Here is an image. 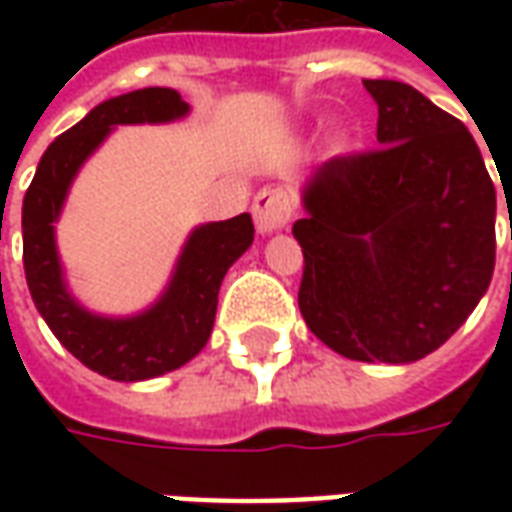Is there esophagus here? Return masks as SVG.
Here are the masks:
<instances>
[{
    "label": "esophagus",
    "mask_w": 512,
    "mask_h": 512,
    "mask_svg": "<svg viewBox=\"0 0 512 512\" xmlns=\"http://www.w3.org/2000/svg\"><path fill=\"white\" fill-rule=\"evenodd\" d=\"M293 211H296L293 197L282 186H263L252 202V213H255V224L260 233L282 230L293 219Z\"/></svg>",
    "instance_id": "34e87169"
}]
</instances>
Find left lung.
<instances>
[{
	"label": "left lung",
	"instance_id": "obj_1",
	"mask_svg": "<svg viewBox=\"0 0 512 512\" xmlns=\"http://www.w3.org/2000/svg\"><path fill=\"white\" fill-rule=\"evenodd\" d=\"M365 87L378 147L329 158L293 224L299 310L337 354L406 365L447 343L491 285L496 191L458 117L403 82Z\"/></svg>",
	"mask_w": 512,
	"mask_h": 512
}]
</instances>
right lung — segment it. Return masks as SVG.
Returning <instances> with one entry per match:
<instances>
[{"mask_svg": "<svg viewBox=\"0 0 512 512\" xmlns=\"http://www.w3.org/2000/svg\"><path fill=\"white\" fill-rule=\"evenodd\" d=\"M186 112L189 104L169 87L109 98L51 142L24 194V271L32 301L54 337L82 365L112 381L164 376L200 354L211 337L224 274L255 238L249 213L197 227L183 246L167 293L134 318H98L68 296L54 246V222L73 175L115 126L167 123Z\"/></svg>", "mask_w": 512, "mask_h": 512, "instance_id": "obj_1", "label": "right lung"}]
</instances>
